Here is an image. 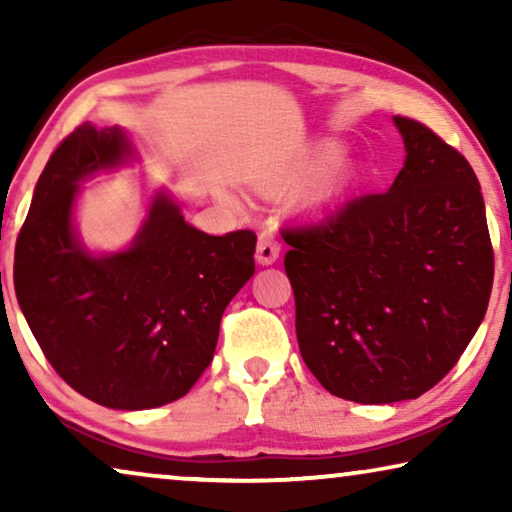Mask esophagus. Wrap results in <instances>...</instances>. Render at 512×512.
Masks as SVG:
<instances>
[{"label":"esophagus","mask_w":512,"mask_h":512,"mask_svg":"<svg viewBox=\"0 0 512 512\" xmlns=\"http://www.w3.org/2000/svg\"><path fill=\"white\" fill-rule=\"evenodd\" d=\"M279 258V240L272 230H263L258 235V244H256V261L261 265H272Z\"/></svg>","instance_id":"1"}]
</instances>
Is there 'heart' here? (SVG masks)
<instances>
[{"mask_svg": "<svg viewBox=\"0 0 512 512\" xmlns=\"http://www.w3.org/2000/svg\"><path fill=\"white\" fill-rule=\"evenodd\" d=\"M352 181V165L338 158V144L319 142L298 156L277 160L256 177V186L265 193H286L307 184L305 198L324 207L338 200Z\"/></svg>", "mask_w": 512, "mask_h": 512, "instance_id": "heart-1", "label": "heart"}]
</instances>
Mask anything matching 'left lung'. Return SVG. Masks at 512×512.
I'll use <instances>...</instances> for the list:
<instances>
[{
	"mask_svg": "<svg viewBox=\"0 0 512 512\" xmlns=\"http://www.w3.org/2000/svg\"><path fill=\"white\" fill-rule=\"evenodd\" d=\"M394 123L405 163L387 193L282 230L305 366L333 396L366 405L436 387L485 319L494 282L473 167L426 125Z\"/></svg>",
	"mask_w": 512,
	"mask_h": 512,
	"instance_id": "left-lung-1",
	"label": "left lung"
}]
</instances>
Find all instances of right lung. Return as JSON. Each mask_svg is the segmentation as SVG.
I'll use <instances>...</instances> for the list:
<instances>
[{
    "label": "right lung",
    "instance_id": "obj_1",
    "mask_svg": "<svg viewBox=\"0 0 512 512\" xmlns=\"http://www.w3.org/2000/svg\"><path fill=\"white\" fill-rule=\"evenodd\" d=\"M135 158L121 128L83 123L53 151L20 228L13 286L62 380L114 410L186 396L214 359L219 324L254 275L256 235H207L165 191L128 249L90 254L74 230L81 181Z\"/></svg>",
    "mask_w": 512,
    "mask_h": 512
}]
</instances>
